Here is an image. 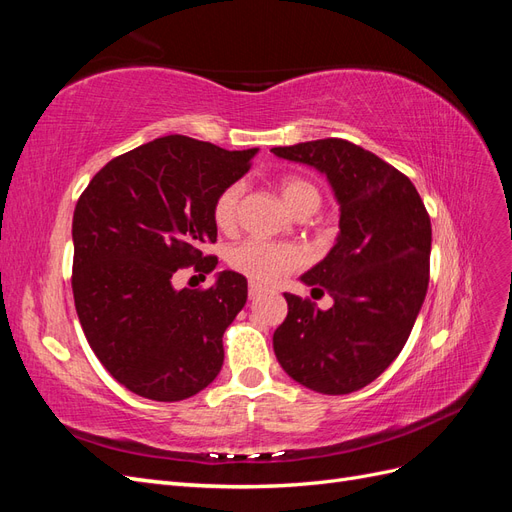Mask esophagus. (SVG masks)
<instances>
[{
    "instance_id": "obj_1",
    "label": "esophagus",
    "mask_w": 512,
    "mask_h": 512,
    "mask_svg": "<svg viewBox=\"0 0 512 512\" xmlns=\"http://www.w3.org/2000/svg\"><path fill=\"white\" fill-rule=\"evenodd\" d=\"M265 290H267L265 286H260V284H256V282H252V284H250V288H247V292H250V297H252V299L260 297V294L265 292Z\"/></svg>"
}]
</instances>
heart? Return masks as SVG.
Segmentation results:
<instances>
[{
  "label": "heart",
  "mask_w": 512,
  "mask_h": 512,
  "mask_svg": "<svg viewBox=\"0 0 512 512\" xmlns=\"http://www.w3.org/2000/svg\"><path fill=\"white\" fill-rule=\"evenodd\" d=\"M280 190H282L286 207L292 213H297L305 207L318 209L320 205V192L309 181L290 177L282 181ZM241 196H243V185L230 183L218 194V198H215L213 220L222 230H230L237 224ZM228 262L232 269H237L239 273L247 275L254 282L275 284L290 271L299 269L305 262V256L301 252V247H297L294 243L247 239L232 247L228 254Z\"/></svg>",
  "instance_id": "heart-1"
}]
</instances>
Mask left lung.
I'll return each mask as SVG.
<instances>
[{
	"mask_svg": "<svg viewBox=\"0 0 512 512\" xmlns=\"http://www.w3.org/2000/svg\"><path fill=\"white\" fill-rule=\"evenodd\" d=\"M316 168L339 203L331 252L301 275L333 297L329 309L284 292L288 316L273 333L286 374L324 395H346L389 367L427 294L431 222L412 181L344 138L273 147ZM318 288V290H320Z\"/></svg>",
	"mask_w": 512,
	"mask_h": 512,
	"instance_id": "left-lung-1",
	"label": "left lung"
}]
</instances>
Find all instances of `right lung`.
I'll return each instance as SVG.
<instances>
[{"instance_id": "add662e5", "label": "right lung", "mask_w": 512, "mask_h": 512, "mask_svg": "<svg viewBox=\"0 0 512 512\" xmlns=\"http://www.w3.org/2000/svg\"><path fill=\"white\" fill-rule=\"evenodd\" d=\"M256 153L162 136L108 162L76 203V314L100 363L132 393L181 401L220 374L222 337L247 301V280L220 271L207 290H177L173 277L218 265L203 252L218 239L213 203Z\"/></svg>"}]
</instances>
